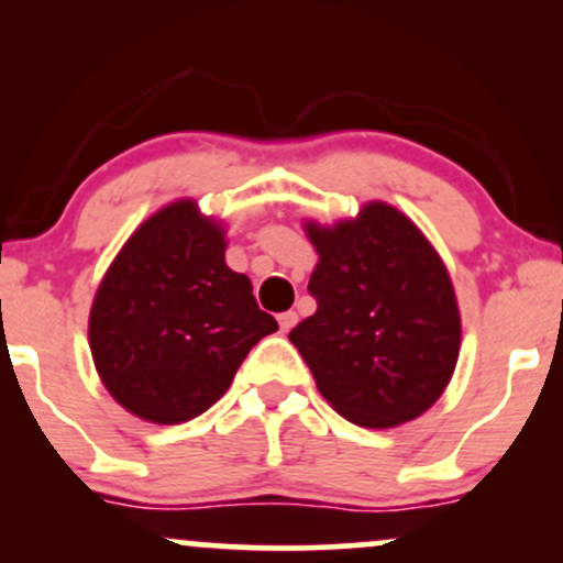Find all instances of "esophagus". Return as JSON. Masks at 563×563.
I'll use <instances>...</instances> for the list:
<instances>
[{"instance_id": "esophagus-1", "label": "esophagus", "mask_w": 563, "mask_h": 563, "mask_svg": "<svg viewBox=\"0 0 563 563\" xmlns=\"http://www.w3.org/2000/svg\"><path fill=\"white\" fill-rule=\"evenodd\" d=\"M296 320H299V314H296L294 309H290V312L277 314V322H280V331H290V328L296 325Z\"/></svg>"}]
</instances>
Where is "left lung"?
I'll return each mask as SVG.
<instances>
[{"instance_id":"1","label":"left lung","mask_w":563,"mask_h":563,"mask_svg":"<svg viewBox=\"0 0 563 563\" xmlns=\"http://www.w3.org/2000/svg\"><path fill=\"white\" fill-rule=\"evenodd\" d=\"M318 251V312L288 333L346 421L391 429L423 416L461 354V309L442 256L410 217L371 200L354 219H303Z\"/></svg>"}]
</instances>
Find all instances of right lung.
I'll list each match as a JSON object with an SVG mask.
<instances>
[{
    "label": "right lung",
    "mask_w": 563,
    "mask_h": 563,
    "mask_svg": "<svg viewBox=\"0 0 563 563\" xmlns=\"http://www.w3.org/2000/svg\"><path fill=\"white\" fill-rule=\"evenodd\" d=\"M224 251V222L179 198L132 232L97 286L89 309L97 376L142 421L174 426L206 412L251 346L277 331Z\"/></svg>",
    "instance_id": "right-lung-1"
}]
</instances>
